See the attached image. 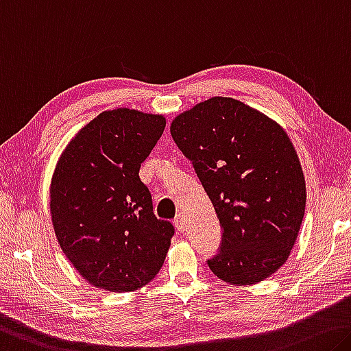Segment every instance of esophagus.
I'll return each instance as SVG.
<instances>
[{
    "label": "esophagus",
    "instance_id": "obj_1",
    "mask_svg": "<svg viewBox=\"0 0 351 351\" xmlns=\"http://www.w3.org/2000/svg\"><path fill=\"white\" fill-rule=\"evenodd\" d=\"M173 223H175L178 231H181V232L186 231V221H184V215H182V214H178V215L175 217Z\"/></svg>",
    "mask_w": 351,
    "mask_h": 351
}]
</instances>
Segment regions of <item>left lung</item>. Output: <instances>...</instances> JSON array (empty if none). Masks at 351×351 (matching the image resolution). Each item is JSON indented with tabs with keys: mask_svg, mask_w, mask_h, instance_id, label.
<instances>
[{
	"mask_svg": "<svg viewBox=\"0 0 351 351\" xmlns=\"http://www.w3.org/2000/svg\"><path fill=\"white\" fill-rule=\"evenodd\" d=\"M221 226L206 261L220 280L247 286L286 263L306 206L302 165L285 130L242 101L214 97L171 121Z\"/></svg>",
	"mask_w": 351,
	"mask_h": 351,
	"instance_id": "left-lung-1",
	"label": "left lung"
}]
</instances>
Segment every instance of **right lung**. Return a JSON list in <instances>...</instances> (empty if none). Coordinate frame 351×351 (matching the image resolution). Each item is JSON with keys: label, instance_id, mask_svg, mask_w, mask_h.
<instances>
[{"label": "right lung", "instance_id": "1", "mask_svg": "<svg viewBox=\"0 0 351 351\" xmlns=\"http://www.w3.org/2000/svg\"><path fill=\"white\" fill-rule=\"evenodd\" d=\"M162 115L106 110L71 138L56 165L49 208L60 248L92 286L131 292L162 267L175 234L138 178L162 136Z\"/></svg>", "mask_w": 351, "mask_h": 351}]
</instances>
